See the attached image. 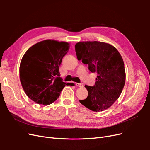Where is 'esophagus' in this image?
I'll use <instances>...</instances> for the list:
<instances>
[{"label":"esophagus","mask_w":150,"mask_h":150,"mask_svg":"<svg viewBox=\"0 0 150 150\" xmlns=\"http://www.w3.org/2000/svg\"><path fill=\"white\" fill-rule=\"evenodd\" d=\"M76 86H78V87H83V84L76 83Z\"/></svg>","instance_id":"1"}]
</instances>
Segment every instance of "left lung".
<instances>
[{"instance_id":"left-lung-1","label":"left lung","mask_w":150,"mask_h":150,"mask_svg":"<svg viewBox=\"0 0 150 150\" xmlns=\"http://www.w3.org/2000/svg\"><path fill=\"white\" fill-rule=\"evenodd\" d=\"M75 50L78 61L98 74L93 86L85 85L88 96L79 102L95 112L106 110L118 99L125 86L126 74L121 56L114 46L98 41L78 42Z\"/></svg>"}]
</instances>
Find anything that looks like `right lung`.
I'll return each mask as SVG.
<instances>
[{"label": "right lung", "mask_w": 150, "mask_h": 150, "mask_svg": "<svg viewBox=\"0 0 150 150\" xmlns=\"http://www.w3.org/2000/svg\"><path fill=\"white\" fill-rule=\"evenodd\" d=\"M69 49L67 42L45 40L30 47L22 57L20 80L25 94L39 104L55 101L66 86L59 67Z\"/></svg>", "instance_id": "right-lung-1"}]
</instances>
